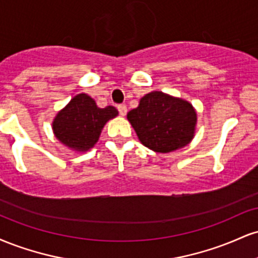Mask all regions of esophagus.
Segmentation results:
<instances>
[{"label":"esophagus","mask_w":258,"mask_h":258,"mask_svg":"<svg viewBox=\"0 0 258 258\" xmlns=\"http://www.w3.org/2000/svg\"><path fill=\"white\" fill-rule=\"evenodd\" d=\"M117 110H119V114L121 115V116H125V115L127 114V108H126V105H123V104L117 105Z\"/></svg>","instance_id":"obj_1"}]
</instances>
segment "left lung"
Wrapping results in <instances>:
<instances>
[{
  "label": "left lung",
  "mask_w": 258,
  "mask_h": 258,
  "mask_svg": "<svg viewBox=\"0 0 258 258\" xmlns=\"http://www.w3.org/2000/svg\"><path fill=\"white\" fill-rule=\"evenodd\" d=\"M127 119L139 141L158 153H170L183 148L194 136L197 112L191 104L162 92H150Z\"/></svg>",
  "instance_id": "1"
}]
</instances>
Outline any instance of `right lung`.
<instances>
[{"instance_id": "right-lung-1", "label": "right lung", "mask_w": 258, "mask_h": 258, "mask_svg": "<svg viewBox=\"0 0 258 258\" xmlns=\"http://www.w3.org/2000/svg\"><path fill=\"white\" fill-rule=\"evenodd\" d=\"M117 115L114 106L98 108L93 99L81 93L70 100L53 121V131L61 143L85 152L96 144L108 120Z\"/></svg>"}]
</instances>
